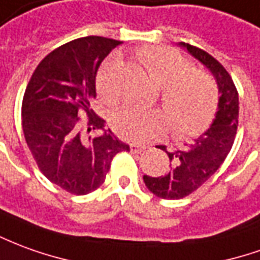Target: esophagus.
Instances as JSON below:
<instances>
[{"mask_svg": "<svg viewBox=\"0 0 260 260\" xmlns=\"http://www.w3.org/2000/svg\"><path fill=\"white\" fill-rule=\"evenodd\" d=\"M130 150H132V153H141L143 150H146V146L144 144H139V143H132L130 144Z\"/></svg>", "mask_w": 260, "mask_h": 260, "instance_id": "esophagus-1", "label": "esophagus"}]
</instances>
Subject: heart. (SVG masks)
<instances>
[{
    "label": "heart",
    "instance_id": "1",
    "mask_svg": "<svg viewBox=\"0 0 260 260\" xmlns=\"http://www.w3.org/2000/svg\"><path fill=\"white\" fill-rule=\"evenodd\" d=\"M137 60L148 78L162 87L161 100L170 116L161 109L124 107L113 117V128L121 139L150 140L171 126L175 137L185 140L200 136L211 126L218 110L219 92L209 73L192 69L184 55L161 45L141 48L137 52ZM117 66L119 59L110 58L100 68L96 78L98 93L107 103L117 99L113 85Z\"/></svg>",
    "mask_w": 260,
    "mask_h": 260
}]
</instances>
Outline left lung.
Segmentation results:
<instances>
[{
    "label": "left lung",
    "instance_id": "left-lung-1",
    "mask_svg": "<svg viewBox=\"0 0 260 260\" xmlns=\"http://www.w3.org/2000/svg\"><path fill=\"white\" fill-rule=\"evenodd\" d=\"M178 45L187 49L191 56H194L212 73L218 86L219 102L215 119L212 120L208 130L194 139L192 144L171 153L164 146H160L161 150H166L168 154L173 167L167 174L161 177L144 175L143 180L146 187L155 197L164 200L184 198L208 181L211 175L215 174L232 148L239 114L238 92L225 68L208 52L185 42H180Z\"/></svg>",
    "mask_w": 260,
    "mask_h": 260
}]
</instances>
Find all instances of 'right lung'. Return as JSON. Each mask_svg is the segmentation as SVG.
I'll return each instance as SVG.
<instances>
[{
    "instance_id": "add662e5",
    "label": "right lung",
    "mask_w": 260,
    "mask_h": 260,
    "mask_svg": "<svg viewBox=\"0 0 260 260\" xmlns=\"http://www.w3.org/2000/svg\"><path fill=\"white\" fill-rule=\"evenodd\" d=\"M120 44L109 38L86 37L62 45L42 59L25 90L26 144L42 174L71 194L98 189L113 157L130 150L90 109L100 63ZM80 112L88 114L86 125L78 120ZM92 129L102 134L87 136Z\"/></svg>"
}]
</instances>
